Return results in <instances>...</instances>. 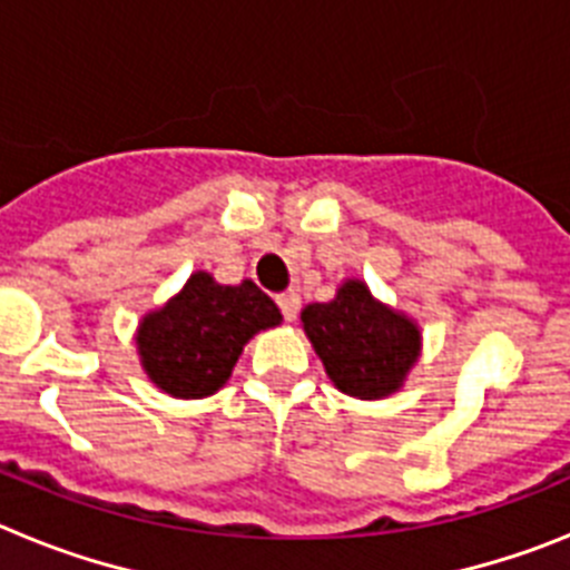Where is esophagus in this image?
<instances>
[{"mask_svg": "<svg viewBox=\"0 0 570 570\" xmlns=\"http://www.w3.org/2000/svg\"><path fill=\"white\" fill-rule=\"evenodd\" d=\"M276 305H279L282 320L285 322H294L296 314H299V296H296L294 291H285V294L276 296Z\"/></svg>", "mask_w": 570, "mask_h": 570, "instance_id": "1", "label": "esophagus"}]
</instances>
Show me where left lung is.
Masks as SVG:
<instances>
[{"instance_id": "left-lung-1", "label": "left lung", "mask_w": 570, "mask_h": 570, "mask_svg": "<svg viewBox=\"0 0 570 570\" xmlns=\"http://www.w3.org/2000/svg\"><path fill=\"white\" fill-rule=\"evenodd\" d=\"M305 334L340 391L360 400L394 394L420 354V331L385 308L362 282H345L334 302L302 311Z\"/></svg>"}]
</instances>
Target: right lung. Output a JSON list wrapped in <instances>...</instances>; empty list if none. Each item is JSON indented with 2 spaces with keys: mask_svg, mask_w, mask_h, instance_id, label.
I'll list each match as a JSON object with an SVG mask.
<instances>
[{
  "mask_svg": "<svg viewBox=\"0 0 570 570\" xmlns=\"http://www.w3.org/2000/svg\"><path fill=\"white\" fill-rule=\"evenodd\" d=\"M279 320L274 299L250 279L216 285L214 276L199 271L183 294L145 316L136 345L145 371L165 394L199 400L228 382L242 345Z\"/></svg>",
  "mask_w": 570,
  "mask_h": 570,
  "instance_id": "obj_1",
  "label": "right lung"
}]
</instances>
